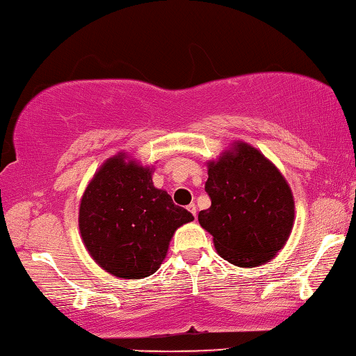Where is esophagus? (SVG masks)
I'll list each match as a JSON object with an SVG mask.
<instances>
[{
    "label": "esophagus",
    "instance_id": "obj_1",
    "mask_svg": "<svg viewBox=\"0 0 356 356\" xmlns=\"http://www.w3.org/2000/svg\"><path fill=\"white\" fill-rule=\"evenodd\" d=\"M187 209H188L191 213H193V217L196 218V204H195V202H191V204H188Z\"/></svg>",
    "mask_w": 356,
    "mask_h": 356
}]
</instances>
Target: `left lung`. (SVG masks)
Masks as SVG:
<instances>
[{
    "instance_id": "obj_1",
    "label": "left lung",
    "mask_w": 356,
    "mask_h": 356,
    "mask_svg": "<svg viewBox=\"0 0 356 356\" xmlns=\"http://www.w3.org/2000/svg\"><path fill=\"white\" fill-rule=\"evenodd\" d=\"M206 191L212 204L198 213L223 259L255 268L284 249L295 222L289 182L273 161L244 140H234L207 161Z\"/></svg>"
}]
</instances>
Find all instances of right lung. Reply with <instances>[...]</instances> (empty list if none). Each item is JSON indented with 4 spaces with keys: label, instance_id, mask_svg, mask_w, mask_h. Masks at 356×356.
<instances>
[{
    "label": "right lung",
    "instance_id": "obj_1",
    "mask_svg": "<svg viewBox=\"0 0 356 356\" xmlns=\"http://www.w3.org/2000/svg\"><path fill=\"white\" fill-rule=\"evenodd\" d=\"M152 172L154 166L118 152L95 172L79 204L83 245L98 266L118 279L154 274L176 229L195 220L154 187Z\"/></svg>",
    "mask_w": 356,
    "mask_h": 356
}]
</instances>
